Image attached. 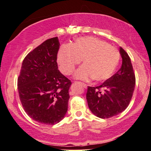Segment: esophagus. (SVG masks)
Instances as JSON below:
<instances>
[{"mask_svg": "<svg viewBox=\"0 0 151 151\" xmlns=\"http://www.w3.org/2000/svg\"><path fill=\"white\" fill-rule=\"evenodd\" d=\"M81 84L82 86H83V88H87V85L86 84H85V83H81Z\"/></svg>", "mask_w": 151, "mask_h": 151, "instance_id": "34e87169", "label": "esophagus"}]
</instances>
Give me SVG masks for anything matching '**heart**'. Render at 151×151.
Returning a JSON list of instances; mask_svg holds the SVG:
<instances>
[{
    "label": "heart",
    "instance_id": "1",
    "mask_svg": "<svg viewBox=\"0 0 151 151\" xmlns=\"http://www.w3.org/2000/svg\"><path fill=\"white\" fill-rule=\"evenodd\" d=\"M120 52L114 46L92 37L78 39L73 45L65 44L57 54L61 71L69 75L83 59V65L76 70L74 78L95 81L107 80L115 72L120 61Z\"/></svg>",
    "mask_w": 151,
    "mask_h": 151
}]
</instances>
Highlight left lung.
Returning a JSON list of instances; mask_svg holds the SVG:
<instances>
[{
	"label": "left lung",
	"instance_id": "8db88e82",
	"mask_svg": "<svg viewBox=\"0 0 151 151\" xmlns=\"http://www.w3.org/2000/svg\"><path fill=\"white\" fill-rule=\"evenodd\" d=\"M120 54L122 63L117 73L100 86L88 88V107L99 118H109L124 111L134 92L135 77L130 57L122 47Z\"/></svg>",
	"mask_w": 151,
	"mask_h": 151
}]
</instances>
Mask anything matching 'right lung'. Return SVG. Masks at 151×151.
I'll return each mask as SVG.
<instances>
[{
    "label": "right lung",
    "mask_w": 151,
    "mask_h": 151,
    "mask_svg": "<svg viewBox=\"0 0 151 151\" xmlns=\"http://www.w3.org/2000/svg\"><path fill=\"white\" fill-rule=\"evenodd\" d=\"M57 37L46 40L27 55L18 78L19 96L29 117L44 124L60 122L68 111L72 83L58 70Z\"/></svg>",
    "instance_id": "right-lung-1"
}]
</instances>
